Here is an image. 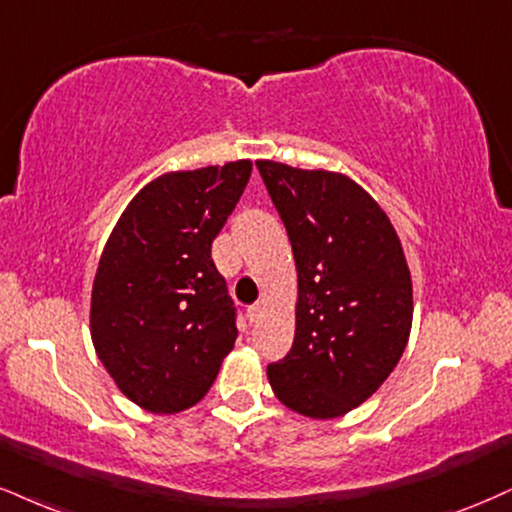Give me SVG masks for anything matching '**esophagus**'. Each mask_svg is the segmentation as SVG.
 Segmentation results:
<instances>
[{"mask_svg":"<svg viewBox=\"0 0 512 512\" xmlns=\"http://www.w3.org/2000/svg\"><path fill=\"white\" fill-rule=\"evenodd\" d=\"M261 311H263V306H261V304H254V306L246 308V318H249V323H251V325L258 323V318H261Z\"/></svg>","mask_w":512,"mask_h":512,"instance_id":"1","label":"esophagus"}]
</instances>
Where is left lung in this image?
<instances>
[{"mask_svg":"<svg viewBox=\"0 0 512 512\" xmlns=\"http://www.w3.org/2000/svg\"><path fill=\"white\" fill-rule=\"evenodd\" d=\"M292 242L294 344L268 365L275 396L308 418L361 406L396 368L413 323V285L394 225L356 182L256 161Z\"/></svg>","mask_w":512,"mask_h":512,"instance_id":"1","label":"left lung"}]
</instances>
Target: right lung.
<instances>
[{"label": "right lung", "mask_w": 512, "mask_h": 512, "mask_svg": "<svg viewBox=\"0 0 512 512\" xmlns=\"http://www.w3.org/2000/svg\"><path fill=\"white\" fill-rule=\"evenodd\" d=\"M251 161L166 173L130 201L99 258L92 342L118 389L151 413L204 399L237 339V308L211 244Z\"/></svg>", "instance_id": "obj_1"}]
</instances>
